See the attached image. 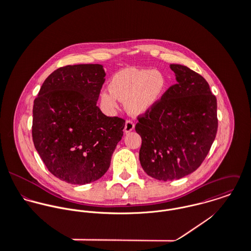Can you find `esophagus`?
Here are the masks:
<instances>
[{
  "mask_svg": "<svg viewBox=\"0 0 251 251\" xmlns=\"http://www.w3.org/2000/svg\"><path fill=\"white\" fill-rule=\"evenodd\" d=\"M134 129V124L131 121H126V125H125V133H128L130 131H132Z\"/></svg>",
  "mask_w": 251,
  "mask_h": 251,
  "instance_id": "34e87169",
  "label": "esophagus"
}]
</instances>
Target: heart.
I'll list each match as a JSON object with an SVG mask.
<instances>
[{"mask_svg": "<svg viewBox=\"0 0 251 251\" xmlns=\"http://www.w3.org/2000/svg\"><path fill=\"white\" fill-rule=\"evenodd\" d=\"M167 80L154 70L127 68L117 72L110 83L111 90L100 94L102 105L109 112L119 107V100L126 101V111L134 117L142 116L155 107L163 98Z\"/></svg>", "mask_w": 251, "mask_h": 251, "instance_id": "obj_1", "label": "heart"}]
</instances>
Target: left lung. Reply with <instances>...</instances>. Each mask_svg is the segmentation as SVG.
Here are the masks:
<instances>
[{
	"mask_svg": "<svg viewBox=\"0 0 251 251\" xmlns=\"http://www.w3.org/2000/svg\"><path fill=\"white\" fill-rule=\"evenodd\" d=\"M176 84L135 126L142 138L139 160L151 178L173 180L194 172L217 131L216 99L208 82L189 68L171 64Z\"/></svg>",
	"mask_w": 251,
	"mask_h": 251,
	"instance_id": "obj_1",
	"label": "left lung"
}]
</instances>
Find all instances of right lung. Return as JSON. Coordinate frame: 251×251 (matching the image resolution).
Here are the masks:
<instances>
[{
	"label": "right lung",
	"mask_w": 251,
	"mask_h": 251,
	"mask_svg": "<svg viewBox=\"0 0 251 251\" xmlns=\"http://www.w3.org/2000/svg\"><path fill=\"white\" fill-rule=\"evenodd\" d=\"M105 75L99 64L60 68L45 79L34 101L35 148L47 169L66 182L100 179L122 139L125 121L97 106Z\"/></svg>",
	"instance_id": "1"
}]
</instances>
